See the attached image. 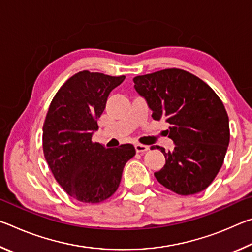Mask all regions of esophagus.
Instances as JSON below:
<instances>
[{
	"instance_id": "1",
	"label": "esophagus",
	"mask_w": 252,
	"mask_h": 252,
	"mask_svg": "<svg viewBox=\"0 0 252 252\" xmlns=\"http://www.w3.org/2000/svg\"><path fill=\"white\" fill-rule=\"evenodd\" d=\"M134 148H135V151L138 153H143V152H146V151L149 150L148 146H144V144H139V143H136Z\"/></svg>"
}]
</instances>
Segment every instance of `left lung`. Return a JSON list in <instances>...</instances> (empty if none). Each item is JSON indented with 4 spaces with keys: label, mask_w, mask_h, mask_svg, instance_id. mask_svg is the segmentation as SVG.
Masks as SVG:
<instances>
[{
    "label": "left lung",
    "mask_w": 252,
    "mask_h": 252,
    "mask_svg": "<svg viewBox=\"0 0 252 252\" xmlns=\"http://www.w3.org/2000/svg\"><path fill=\"white\" fill-rule=\"evenodd\" d=\"M134 88L152 110V118L170 126L174 149L155 177L181 195L201 192L222 167L229 146L227 111L217 93L198 76L181 69H165L133 79ZM155 149V147H152Z\"/></svg>",
    "instance_id": "left-lung-1"
}]
</instances>
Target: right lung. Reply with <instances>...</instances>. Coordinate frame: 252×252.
<instances>
[{
    "instance_id": "right-lung-1",
    "label": "right lung",
    "mask_w": 252,
    "mask_h": 252,
    "mask_svg": "<svg viewBox=\"0 0 252 252\" xmlns=\"http://www.w3.org/2000/svg\"><path fill=\"white\" fill-rule=\"evenodd\" d=\"M125 75L81 71L59 89L43 125V152L55 180L70 197L99 203L118 190L132 144L105 149L92 141L110 92Z\"/></svg>"
}]
</instances>
